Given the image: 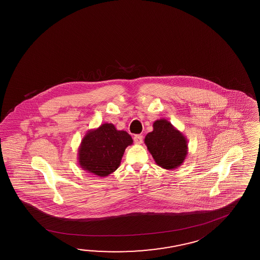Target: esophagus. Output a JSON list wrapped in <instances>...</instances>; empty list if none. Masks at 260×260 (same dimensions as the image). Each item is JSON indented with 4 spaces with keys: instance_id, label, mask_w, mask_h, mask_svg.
Instances as JSON below:
<instances>
[{
    "instance_id": "1",
    "label": "esophagus",
    "mask_w": 260,
    "mask_h": 260,
    "mask_svg": "<svg viewBox=\"0 0 260 260\" xmlns=\"http://www.w3.org/2000/svg\"><path fill=\"white\" fill-rule=\"evenodd\" d=\"M133 139H134V142H135L136 144H141L142 141H143V136H142V135H135Z\"/></svg>"
}]
</instances>
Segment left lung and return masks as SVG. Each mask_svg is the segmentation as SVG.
I'll return each mask as SVG.
<instances>
[{
  "label": "left lung",
  "instance_id": "1",
  "mask_svg": "<svg viewBox=\"0 0 260 260\" xmlns=\"http://www.w3.org/2000/svg\"><path fill=\"white\" fill-rule=\"evenodd\" d=\"M144 143L157 166L167 170L179 167L187 155V140L184 134L167 119H157L152 124Z\"/></svg>",
  "mask_w": 260,
  "mask_h": 260
}]
</instances>
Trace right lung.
<instances>
[{"label": "right lung", "instance_id": "obj_1", "mask_svg": "<svg viewBox=\"0 0 260 260\" xmlns=\"http://www.w3.org/2000/svg\"><path fill=\"white\" fill-rule=\"evenodd\" d=\"M132 136L118 131L112 123H104L98 128L89 129L78 149L79 166L98 177H108L120 166L123 154L132 145Z\"/></svg>", "mask_w": 260, "mask_h": 260}]
</instances>
